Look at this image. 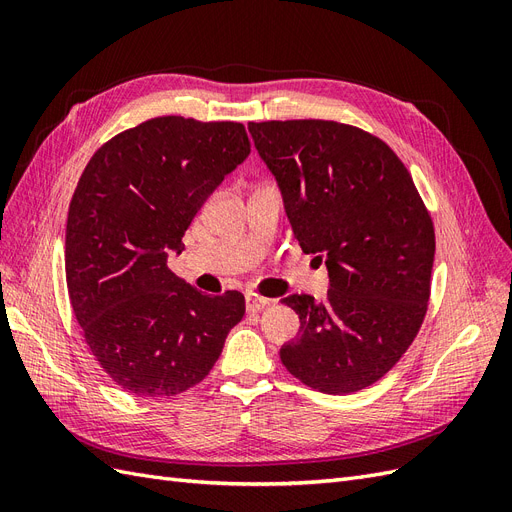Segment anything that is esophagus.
Wrapping results in <instances>:
<instances>
[{
    "mask_svg": "<svg viewBox=\"0 0 512 512\" xmlns=\"http://www.w3.org/2000/svg\"><path fill=\"white\" fill-rule=\"evenodd\" d=\"M271 305V301L269 299H262V297H247V301H245V307H247V312L250 314H258V312H262V309L265 307H269Z\"/></svg>",
    "mask_w": 512,
    "mask_h": 512,
    "instance_id": "34e87169",
    "label": "esophagus"
}]
</instances>
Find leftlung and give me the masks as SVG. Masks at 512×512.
Instances as JSON below:
<instances>
[{"label": "left lung", "instance_id": "left-lung-1", "mask_svg": "<svg viewBox=\"0 0 512 512\" xmlns=\"http://www.w3.org/2000/svg\"><path fill=\"white\" fill-rule=\"evenodd\" d=\"M292 232L329 269L327 299L290 294L299 337L280 350L294 378L329 395L367 389L421 329L436 254L433 222L395 151L337 121L250 123Z\"/></svg>", "mask_w": 512, "mask_h": 512}]
</instances>
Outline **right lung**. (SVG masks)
<instances>
[{"mask_svg": "<svg viewBox=\"0 0 512 512\" xmlns=\"http://www.w3.org/2000/svg\"><path fill=\"white\" fill-rule=\"evenodd\" d=\"M247 156L243 123L168 115L117 134L85 166L66 224L68 294L91 354L128 393L188 391L243 318L241 292L203 294L168 256Z\"/></svg>", "mask_w": 512, "mask_h": 512, "instance_id": "1", "label": "right lung"}]
</instances>
